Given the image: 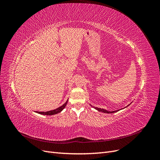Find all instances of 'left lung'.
<instances>
[{"mask_svg": "<svg viewBox=\"0 0 160 160\" xmlns=\"http://www.w3.org/2000/svg\"><path fill=\"white\" fill-rule=\"evenodd\" d=\"M129 106V105H128ZM95 109H97L99 111H101V112H103V113H115V112H117V111H118L119 110H116V111H107L106 109H101V108H95V107H93Z\"/></svg>", "mask_w": 160, "mask_h": 160, "instance_id": "left-lung-1", "label": "left lung"}]
</instances>
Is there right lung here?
I'll return each mask as SVG.
<instances>
[{
	"label": "right lung",
	"instance_id": "1",
	"mask_svg": "<svg viewBox=\"0 0 160 160\" xmlns=\"http://www.w3.org/2000/svg\"><path fill=\"white\" fill-rule=\"evenodd\" d=\"M67 101H68V100H67L66 102L62 105V106H61V107L58 108L54 110H51V111H46V112H44V111H42V112H41V111H37V113H39V114H42V115H55V114H57L58 113H60L61 111L63 109L67 103Z\"/></svg>",
	"mask_w": 160,
	"mask_h": 160
}]
</instances>
